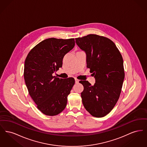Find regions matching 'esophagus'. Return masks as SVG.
I'll return each mask as SVG.
<instances>
[{"label":"esophagus","mask_w":147,"mask_h":147,"mask_svg":"<svg viewBox=\"0 0 147 147\" xmlns=\"http://www.w3.org/2000/svg\"><path fill=\"white\" fill-rule=\"evenodd\" d=\"M75 82H76V84H78V83H79V80H78V79H75Z\"/></svg>","instance_id":"1"}]
</instances>
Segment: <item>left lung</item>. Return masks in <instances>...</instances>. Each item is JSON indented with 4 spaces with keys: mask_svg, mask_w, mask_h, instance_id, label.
Here are the masks:
<instances>
[{
    "mask_svg": "<svg viewBox=\"0 0 147 147\" xmlns=\"http://www.w3.org/2000/svg\"><path fill=\"white\" fill-rule=\"evenodd\" d=\"M86 54L87 68L96 79L94 85L81 80L85 109L95 117H102L113 109L121 92L125 78L123 61L116 45L110 39L94 34L76 38Z\"/></svg>",
    "mask_w": 147,
    "mask_h": 147,
    "instance_id": "obj_1",
    "label": "left lung"
}]
</instances>
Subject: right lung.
<instances>
[{
  "mask_svg": "<svg viewBox=\"0 0 147 147\" xmlns=\"http://www.w3.org/2000/svg\"><path fill=\"white\" fill-rule=\"evenodd\" d=\"M74 46V38H47L35 46L26 58L24 76L28 93L46 115H57L66 107L75 80L53 74L62 67L64 56Z\"/></svg>",
  "mask_w": 147,
  "mask_h": 147,
  "instance_id": "1",
  "label": "right lung"
}]
</instances>
